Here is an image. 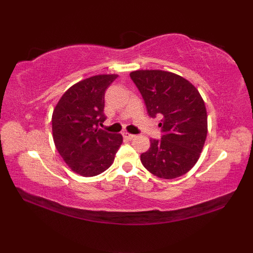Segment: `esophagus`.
Wrapping results in <instances>:
<instances>
[{
  "mask_svg": "<svg viewBox=\"0 0 253 253\" xmlns=\"http://www.w3.org/2000/svg\"><path fill=\"white\" fill-rule=\"evenodd\" d=\"M123 136L126 139H128V140H131V139L135 138V135H131V133H129V132H124Z\"/></svg>",
  "mask_w": 253,
  "mask_h": 253,
  "instance_id": "obj_1",
  "label": "esophagus"
}]
</instances>
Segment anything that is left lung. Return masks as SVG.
Listing matches in <instances>:
<instances>
[{"mask_svg": "<svg viewBox=\"0 0 253 253\" xmlns=\"http://www.w3.org/2000/svg\"><path fill=\"white\" fill-rule=\"evenodd\" d=\"M130 78L140 91L148 114L160 116L163 136L151 139L140 155L150 173L173 179L189 171L200 158L208 133V115L197 88L179 75L164 71H136Z\"/></svg>", "mask_w": 253, "mask_h": 253, "instance_id": "1", "label": "left lung"}]
</instances>
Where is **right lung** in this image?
I'll list each match as a JSON object with an SVG mask.
<instances>
[{"label":"right lung","mask_w":253,"mask_h":253,"mask_svg":"<svg viewBox=\"0 0 253 253\" xmlns=\"http://www.w3.org/2000/svg\"><path fill=\"white\" fill-rule=\"evenodd\" d=\"M117 75H96L72 85L57 102L52 115L56 150L75 173L91 177L114 162L123 142L121 133L100 129L104 115V94Z\"/></svg>","instance_id":"add662e5"}]
</instances>
